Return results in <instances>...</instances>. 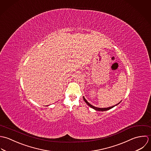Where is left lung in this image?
I'll return each mask as SVG.
<instances>
[{"label":"left lung","mask_w":151,"mask_h":151,"mask_svg":"<svg viewBox=\"0 0 151 151\" xmlns=\"http://www.w3.org/2000/svg\"><path fill=\"white\" fill-rule=\"evenodd\" d=\"M83 97V100H84V101L86 102V103L89 106V107H91V108H92V109H94L95 110H96V111H107V110H110V109H112V108H113L114 107H115V106H117L119 104H120L121 103H119L118 104H116V105H114V106H111V107H107V108H99V107H94V106H92L91 104L86 99H85V98L84 97V96Z\"/></svg>","instance_id":"obj_1"}]
</instances>
